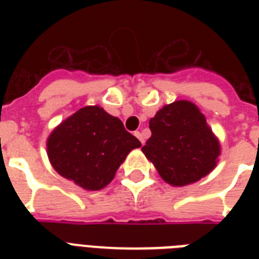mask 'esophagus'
Here are the masks:
<instances>
[{
	"mask_svg": "<svg viewBox=\"0 0 259 259\" xmlns=\"http://www.w3.org/2000/svg\"><path fill=\"white\" fill-rule=\"evenodd\" d=\"M134 136H136V137H137L138 140H140V141H141L142 145H144V144H145V140H144V136H142L141 132H134Z\"/></svg>",
	"mask_w": 259,
	"mask_h": 259,
	"instance_id": "34e87169",
	"label": "esophagus"
}]
</instances>
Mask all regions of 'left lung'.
<instances>
[{
    "label": "left lung",
    "mask_w": 259,
    "mask_h": 259,
    "mask_svg": "<svg viewBox=\"0 0 259 259\" xmlns=\"http://www.w3.org/2000/svg\"><path fill=\"white\" fill-rule=\"evenodd\" d=\"M149 127L152 136L141 150L168 184H193L217 166L221 142L192 102L165 105L150 119Z\"/></svg>",
    "instance_id": "8db88e82"
}]
</instances>
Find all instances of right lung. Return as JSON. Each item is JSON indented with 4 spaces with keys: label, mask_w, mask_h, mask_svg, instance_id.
Wrapping results in <instances>:
<instances>
[{
    "label": "right lung",
    "mask_w": 259,
    "mask_h": 259,
    "mask_svg": "<svg viewBox=\"0 0 259 259\" xmlns=\"http://www.w3.org/2000/svg\"><path fill=\"white\" fill-rule=\"evenodd\" d=\"M140 146L119 118L97 105L82 107L59 123L48 136L47 154L60 176L86 191H99Z\"/></svg>",
    "instance_id": "add662e5"
}]
</instances>
